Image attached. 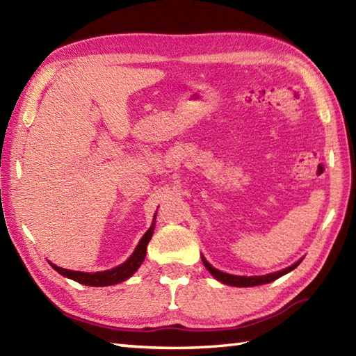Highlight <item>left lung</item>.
I'll list each match as a JSON object with an SVG mask.
<instances>
[{"instance_id":"1","label":"left lung","mask_w":356,"mask_h":356,"mask_svg":"<svg viewBox=\"0 0 356 356\" xmlns=\"http://www.w3.org/2000/svg\"><path fill=\"white\" fill-rule=\"evenodd\" d=\"M202 261L203 264H205V268L213 274L218 282H222L225 284H229V286H237V287H248V286H259V284H266V283H270L274 282V280L280 278L282 275L287 274V272H291L292 269H295L300 264V261H297L295 264H292V266L286 268L283 270H278V272H274V274H268V275H261V277H238V275H229V274H225V272L218 270L216 268L211 266V264L203 259L202 257Z\"/></svg>"}]
</instances>
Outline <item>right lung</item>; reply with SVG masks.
<instances>
[{"label":"right lung","instance_id":"right-lung-1","mask_svg":"<svg viewBox=\"0 0 356 356\" xmlns=\"http://www.w3.org/2000/svg\"><path fill=\"white\" fill-rule=\"evenodd\" d=\"M153 231H154V226H151V228L145 232V236L140 238L138 248H136V251L133 252L130 259H128L124 264H120V266L111 269V270L88 274V272L69 270V269L58 268V266H55V264H51V266L61 275L69 277V278L74 280V282L86 284V286H111V284L120 283V282H124V280H127L128 277H131L134 272L139 269L143 259H145V255H147V246H148V241H149L151 236H153Z\"/></svg>","mask_w":356,"mask_h":356}]
</instances>
